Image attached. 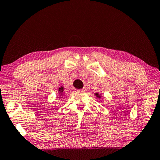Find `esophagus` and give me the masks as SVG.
Wrapping results in <instances>:
<instances>
[{
    "label": "esophagus",
    "mask_w": 160,
    "mask_h": 160,
    "mask_svg": "<svg viewBox=\"0 0 160 160\" xmlns=\"http://www.w3.org/2000/svg\"><path fill=\"white\" fill-rule=\"evenodd\" d=\"M79 92H86V88H85V87H83L82 88V89H80V90H78Z\"/></svg>",
    "instance_id": "34e87169"
}]
</instances>
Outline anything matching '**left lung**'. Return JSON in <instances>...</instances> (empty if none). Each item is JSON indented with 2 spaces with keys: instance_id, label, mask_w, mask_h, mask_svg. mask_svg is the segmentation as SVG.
<instances>
[{
  "instance_id": "1",
  "label": "left lung",
  "mask_w": 160,
  "mask_h": 160,
  "mask_svg": "<svg viewBox=\"0 0 160 160\" xmlns=\"http://www.w3.org/2000/svg\"><path fill=\"white\" fill-rule=\"evenodd\" d=\"M95 95H96V97H98V98H101V95H99L98 93H95Z\"/></svg>"
}]
</instances>
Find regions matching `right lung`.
Listing matches in <instances>:
<instances>
[{
  "label": "right lung",
  "instance_id": "right-lung-1",
  "mask_svg": "<svg viewBox=\"0 0 160 160\" xmlns=\"http://www.w3.org/2000/svg\"><path fill=\"white\" fill-rule=\"evenodd\" d=\"M59 95H62V94L63 93V87L62 86V87L59 88Z\"/></svg>",
  "mask_w": 160,
  "mask_h": 160
}]
</instances>
